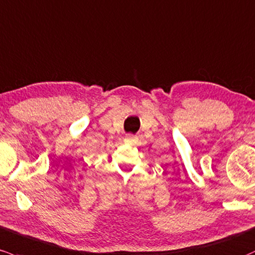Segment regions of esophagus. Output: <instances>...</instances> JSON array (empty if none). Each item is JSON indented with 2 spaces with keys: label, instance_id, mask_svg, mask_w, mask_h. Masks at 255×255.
<instances>
[{
  "label": "esophagus",
  "instance_id": "34e87169",
  "mask_svg": "<svg viewBox=\"0 0 255 255\" xmlns=\"http://www.w3.org/2000/svg\"><path fill=\"white\" fill-rule=\"evenodd\" d=\"M136 136L134 135V134H127V136H126V141L127 142H134L135 141Z\"/></svg>",
  "mask_w": 255,
  "mask_h": 255
}]
</instances>
